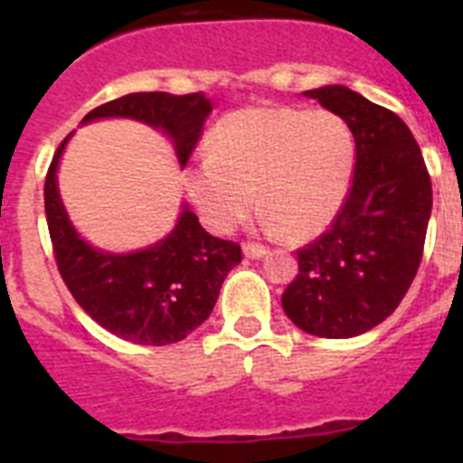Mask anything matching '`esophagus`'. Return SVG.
Segmentation results:
<instances>
[{
  "mask_svg": "<svg viewBox=\"0 0 463 463\" xmlns=\"http://www.w3.org/2000/svg\"><path fill=\"white\" fill-rule=\"evenodd\" d=\"M243 255L250 257V260H261V257L269 255V250L260 243H245L243 245Z\"/></svg>",
  "mask_w": 463,
  "mask_h": 463,
  "instance_id": "34e87169",
  "label": "esophagus"
}]
</instances>
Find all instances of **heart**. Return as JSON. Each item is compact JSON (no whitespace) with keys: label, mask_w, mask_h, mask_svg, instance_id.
<instances>
[{"label":"heart","mask_w":463,"mask_h":463,"mask_svg":"<svg viewBox=\"0 0 463 463\" xmlns=\"http://www.w3.org/2000/svg\"><path fill=\"white\" fill-rule=\"evenodd\" d=\"M354 171V141L329 110L252 106L224 116L208 137V157L185 185L215 232H232L260 202L264 224L306 239L336 218Z\"/></svg>","instance_id":"b5f03b06"}]
</instances>
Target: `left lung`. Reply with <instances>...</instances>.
Here are the masks:
<instances>
[{
	"label": "left lung",
	"mask_w": 463,
	"mask_h": 463,
	"mask_svg": "<svg viewBox=\"0 0 463 463\" xmlns=\"http://www.w3.org/2000/svg\"><path fill=\"white\" fill-rule=\"evenodd\" d=\"M304 94L350 127L354 175L331 227L297 252L282 310L306 334L353 338L387 320L411 288L431 218V178L396 113L345 85Z\"/></svg>",
	"instance_id": "obj_1"
}]
</instances>
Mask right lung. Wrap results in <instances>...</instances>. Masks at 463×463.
Listing matches in <instances>:
<instances>
[{
	"label": "right lung",
	"instance_id": "obj_1",
	"mask_svg": "<svg viewBox=\"0 0 463 463\" xmlns=\"http://www.w3.org/2000/svg\"><path fill=\"white\" fill-rule=\"evenodd\" d=\"M211 110L202 92H134L97 106L83 122H146L174 141L178 162L185 166ZM69 138L71 134L60 143L43 185L48 232L64 285L80 308L118 338L138 345L183 341L211 315L224 278L241 261V245L208 234L183 206L174 232L146 250L116 255L92 248L73 229L57 190V165Z\"/></svg>",
	"mask_w": 463,
	"mask_h": 463
}]
</instances>
